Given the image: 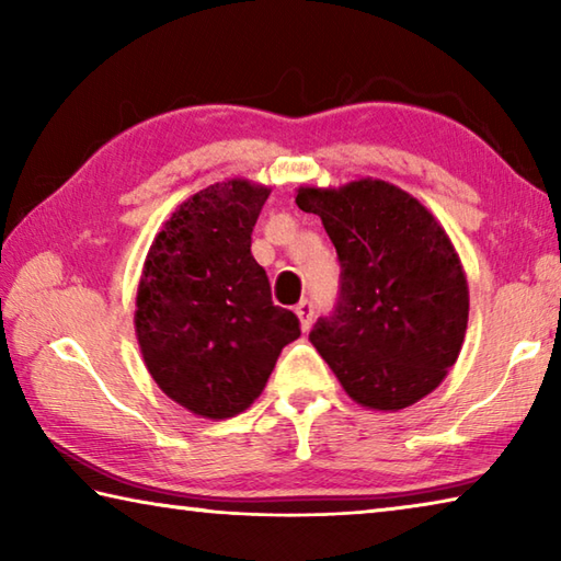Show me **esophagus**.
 <instances>
[{
  "label": "esophagus",
  "instance_id": "34e87169",
  "mask_svg": "<svg viewBox=\"0 0 561 561\" xmlns=\"http://www.w3.org/2000/svg\"><path fill=\"white\" fill-rule=\"evenodd\" d=\"M297 317H299V324H301V331H309L311 327V319H314V304H311L309 299H301L297 304Z\"/></svg>",
  "mask_w": 561,
  "mask_h": 561
}]
</instances>
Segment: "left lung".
I'll use <instances>...</instances> for the list:
<instances>
[{
    "mask_svg": "<svg viewBox=\"0 0 561 561\" xmlns=\"http://www.w3.org/2000/svg\"><path fill=\"white\" fill-rule=\"evenodd\" d=\"M324 222L341 274L336 307L309 341L356 403L401 411L440 386L468 329V279L425 207L383 180L299 187Z\"/></svg>",
    "mask_w": 561,
    "mask_h": 561,
    "instance_id": "8db88e82",
    "label": "left lung"
}]
</instances>
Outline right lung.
<instances>
[{
    "label": "right lung",
    "mask_w": 561,
    "mask_h": 561,
    "mask_svg": "<svg viewBox=\"0 0 561 561\" xmlns=\"http://www.w3.org/2000/svg\"><path fill=\"white\" fill-rule=\"evenodd\" d=\"M270 187L225 180L195 193L150 244L136 336L153 381L190 413L222 421L254 403L299 319L274 307L252 257Z\"/></svg>",
    "instance_id": "obj_1"
}]
</instances>
